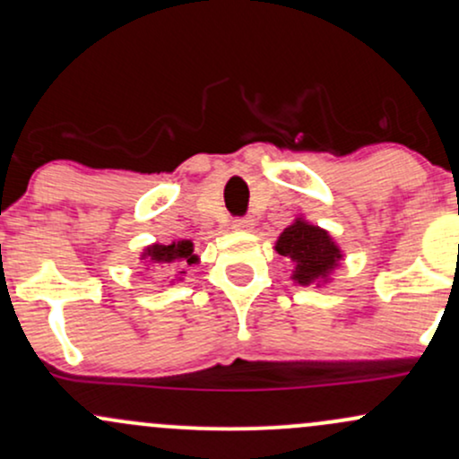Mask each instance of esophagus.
I'll return each mask as SVG.
<instances>
[{
    "label": "esophagus",
    "instance_id": "esophagus-1",
    "mask_svg": "<svg viewBox=\"0 0 459 459\" xmlns=\"http://www.w3.org/2000/svg\"><path fill=\"white\" fill-rule=\"evenodd\" d=\"M233 229L235 230H252V220L250 218H235L233 220Z\"/></svg>",
    "mask_w": 459,
    "mask_h": 459
}]
</instances>
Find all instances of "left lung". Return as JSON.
Returning <instances> with one entry per match:
<instances>
[{
  "label": "left lung",
  "instance_id": "obj_1",
  "mask_svg": "<svg viewBox=\"0 0 459 459\" xmlns=\"http://www.w3.org/2000/svg\"><path fill=\"white\" fill-rule=\"evenodd\" d=\"M276 252L293 263L291 278L298 284L328 282L332 270L343 259L341 247L334 244L328 230L302 218L282 230L276 241Z\"/></svg>",
  "mask_w": 459,
  "mask_h": 459
}]
</instances>
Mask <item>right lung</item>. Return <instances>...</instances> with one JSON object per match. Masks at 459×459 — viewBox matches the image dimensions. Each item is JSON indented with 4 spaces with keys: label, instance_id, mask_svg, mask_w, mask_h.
Instances as JSON below:
<instances>
[{
    "label": "right lung",
    "instance_id": "add662e5",
    "mask_svg": "<svg viewBox=\"0 0 459 459\" xmlns=\"http://www.w3.org/2000/svg\"><path fill=\"white\" fill-rule=\"evenodd\" d=\"M142 259L149 261V267L157 272H175L183 265H192L198 261V256L194 255V244L189 239L172 241V244L161 246L152 244L142 252ZM186 273V272H178Z\"/></svg>",
    "mask_w": 459,
    "mask_h": 459
}]
</instances>
